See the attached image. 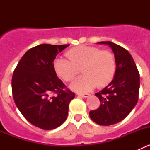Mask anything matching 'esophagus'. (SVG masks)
<instances>
[{
	"label": "esophagus",
	"instance_id": "esophagus-1",
	"mask_svg": "<svg viewBox=\"0 0 150 150\" xmlns=\"http://www.w3.org/2000/svg\"><path fill=\"white\" fill-rule=\"evenodd\" d=\"M77 95L79 97H82V98H87L90 95L88 93H77Z\"/></svg>",
	"mask_w": 150,
	"mask_h": 150
}]
</instances>
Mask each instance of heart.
<instances>
[{
    "mask_svg": "<svg viewBox=\"0 0 150 150\" xmlns=\"http://www.w3.org/2000/svg\"><path fill=\"white\" fill-rule=\"evenodd\" d=\"M66 56L55 59L53 67L55 73L64 81L71 82L79 74L71 88L77 91H86L96 86L102 88L114 78L116 62L112 52L91 46H78L66 52Z\"/></svg>",
    "mask_w": 150,
    "mask_h": 150,
    "instance_id": "b5f03b06",
    "label": "heart"
}]
</instances>
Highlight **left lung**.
Segmentation results:
<instances>
[{"label": "left lung", "mask_w": 150, "mask_h": 150, "mask_svg": "<svg viewBox=\"0 0 150 150\" xmlns=\"http://www.w3.org/2000/svg\"><path fill=\"white\" fill-rule=\"evenodd\" d=\"M112 49L116 62L113 79L107 87L95 93L100 107L89 112L92 121L100 125H111L123 120L138 100L140 74L131 54L122 46L110 41H102Z\"/></svg>", "instance_id": "8db88e82"}]
</instances>
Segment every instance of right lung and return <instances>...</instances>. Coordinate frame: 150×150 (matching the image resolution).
I'll return each instance as SVG.
<instances>
[{"mask_svg":"<svg viewBox=\"0 0 150 150\" xmlns=\"http://www.w3.org/2000/svg\"><path fill=\"white\" fill-rule=\"evenodd\" d=\"M68 46H34L25 53L13 72L12 91L16 105L29 122L43 130L56 128L65 121L69 104L75 97L57 76L53 67L56 55Z\"/></svg>","mask_w":150,"mask_h":150,"instance_id":"obj_1","label":"right lung"}]
</instances>
